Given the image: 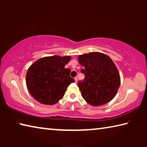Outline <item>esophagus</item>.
<instances>
[{"label": "esophagus", "instance_id": "esophagus-1", "mask_svg": "<svg viewBox=\"0 0 147 147\" xmlns=\"http://www.w3.org/2000/svg\"><path fill=\"white\" fill-rule=\"evenodd\" d=\"M77 81H78V78L75 77V78H74V82H75V83L77 82Z\"/></svg>", "mask_w": 147, "mask_h": 147}]
</instances>
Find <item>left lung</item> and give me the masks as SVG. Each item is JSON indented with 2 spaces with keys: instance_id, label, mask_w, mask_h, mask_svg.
<instances>
[{
  "instance_id": "8db88e82",
  "label": "left lung",
  "mask_w": 147,
  "mask_h": 147,
  "mask_svg": "<svg viewBox=\"0 0 147 147\" xmlns=\"http://www.w3.org/2000/svg\"><path fill=\"white\" fill-rule=\"evenodd\" d=\"M78 59L84 67L81 72L85 79L78 83L84 100L93 106L104 105L112 100L121 84L120 74L112 59L98 52L80 55Z\"/></svg>"
}]
</instances>
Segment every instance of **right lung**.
Instances as JSON below:
<instances>
[{"label": "right lung", "instance_id": "obj_1", "mask_svg": "<svg viewBox=\"0 0 147 147\" xmlns=\"http://www.w3.org/2000/svg\"><path fill=\"white\" fill-rule=\"evenodd\" d=\"M71 56L43 57L31 65L27 71L26 84L29 93L39 102L53 105L64 96L67 87L74 82L71 70L65 65Z\"/></svg>", "mask_w": 147, "mask_h": 147}]
</instances>
